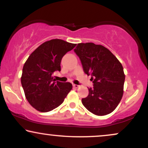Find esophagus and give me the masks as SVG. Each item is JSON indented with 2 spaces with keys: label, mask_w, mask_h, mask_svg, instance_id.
Instances as JSON below:
<instances>
[{
  "label": "esophagus",
  "mask_w": 148,
  "mask_h": 148,
  "mask_svg": "<svg viewBox=\"0 0 148 148\" xmlns=\"http://www.w3.org/2000/svg\"><path fill=\"white\" fill-rule=\"evenodd\" d=\"M79 86H79V85H76V84H73V87H74V88H79Z\"/></svg>",
  "instance_id": "esophagus-1"
}]
</instances>
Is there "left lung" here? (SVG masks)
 I'll return each instance as SVG.
<instances>
[{"mask_svg":"<svg viewBox=\"0 0 148 148\" xmlns=\"http://www.w3.org/2000/svg\"><path fill=\"white\" fill-rule=\"evenodd\" d=\"M84 72L90 75L92 88H89L83 105L93 114L105 115L113 112L121 101L125 75L116 57L102 45L92 42L79 43L74 49Z\"/></svg>","mask_w":148,"mask_h":148,"instance_id":"obj_1","label":"left lung"}]
</instances>
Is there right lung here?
Returning a JSON list of instances; mask_svg holds the SVG:
<instances>
[{"label":"right lung","mask_w":148,"mask_h":148,"mask_svg":"<svg viewBox=\"0 0 148 148\" xmlns=\"http://www.w3.org/2000/svg\"><path fill=\"white\" fill-rule=\"evenodd\" d=\"M76 44L53 39L39 46L25 61L21 81L25 96L37 111L49 112L57 108L72 89L70 83L56 81L52 76L60 71V62Z\"/></svg>","instance_id":"add662e5"}]
</instances>
